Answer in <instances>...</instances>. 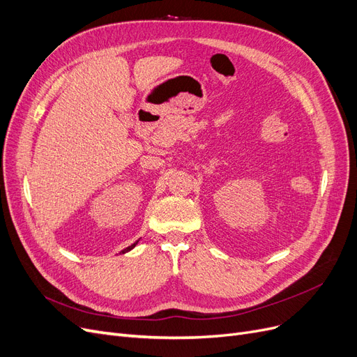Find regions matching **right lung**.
I'll list each match as a JSON object with an SVG mask.
<instances>
[{
  "instance_id": "right-lung-1",
  "label": "right lung",
  "mask_w": 357,
  "mask_h": 357,
  "mask_svg": "<svg viewBox=\"0 0 357 357\" xmlns=\"http://www.w3.org/2000/svg\"><path fill=\"white\" fill-rule=\"evenodd\" d=\"M137 243H139V240H137V241H135V243H133V245H132V246H129V248H126V249H124V250H121V252H120V253H121V255H123V253H127V252H130V250H132V249H133V248H135V246H136V245H137Z\"/></svg>"
}]
</instances>
